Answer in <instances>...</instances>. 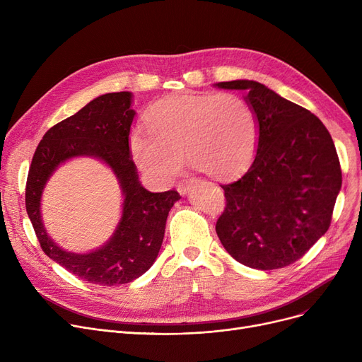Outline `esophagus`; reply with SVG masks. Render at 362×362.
Returning a JSON list of instances; mask_svg holds the SVG:
<instances>
[{
	"label": "esophagus",
	"mask_w": 362,
	"mask_h": 362,
	"mask_svg": "<svg viewBox=\"0 0 362 362\" xmlns=\"http://www.w3.org/2000/svg\"><path fill=\"white\" fill-rule=\"evenodd\" d=\"M194 183H195L194 179H189V180L182 182V183L177 186V192H179L180 195H186L189 191H191V187L194 186Z\"/></svg>",
	"instance_id": "obj_1"
}]
</instances>
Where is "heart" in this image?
I'll return each mask as SVG.
<instances>
[{
    "label": "heart",
    "instance_id": "1",
    "mask_svg": "<svg viewBox=\"0 0 362 362\" xmlns=\"http://www.w3.org/2000/svg\"><path fill=\"white\" fill-rule=\"evenodd\" d=\"M148 130L129 136L132 157L157 183H170L183 167L214 177H230L251 164L259 139L252 105L236 93H183L157 104L148 116Z\"/></svg>",
    "mask_w": 362,
    "mask_h": 362
}]
</instances>
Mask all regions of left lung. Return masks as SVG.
<instances>
[{
	"instance_id": "obj_1",
	"label": "left lung",
	"mask_w": 362,
	"mask_h": 362,
	"mask_svg": "<svg viewBox=\"0 0 362 362\" xmlns=\"http://www.w3.org/2000/svg\"><path fill=\"white\" fill-rule=\"evenodd\" d=\"M214 86L243 90L259 124L248 171L221 185L226 210L216 224L217 236L246 267H286L330 226L341 186L333 139L311 111L259 82L239 79Z\"/></svg>"
}]
</instances>
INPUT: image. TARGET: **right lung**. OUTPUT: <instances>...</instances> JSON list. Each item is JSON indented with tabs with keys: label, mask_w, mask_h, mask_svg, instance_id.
<instances>
[{
	"label": "right lung",
	"mask_w": 362,
	"mask_h": 362,
	"mask_svg": "<svg viewBox=\"0 0 362 362\" xmlns=\"http://www.w3.org/2000/svg\"><path fill=\"white\" fill-rule=\"evenodd\" d=\"M132 92L100 95L71 117L52 126L37 145L26 185V211L42 251L57 264L101 286H119L141 277L156 262L165 221L180 195L176 191L149 192L139 182L129 148ZM83 156L105 163L118 179L124 197L121 220L110 239L89 253L63 250L45 229L40 213L43 189L64 162Z\"/></svg>",
	"instance_id": "obj_1"
}]
</instances>
